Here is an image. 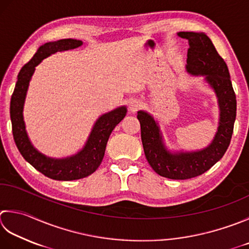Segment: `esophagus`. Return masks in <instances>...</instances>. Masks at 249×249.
I'll use <instances>...</instances> for the list:
<instances>
[{
    "mask_svg": "<svg viewBox=\"0 0 249 249\" xmlns=\"http://www.w3.org/2000/svg\"><path fill=\"white\" fill-rule=\"evenodd\" d=\"M140 102H138L137 100H134V101H131L130 102V105H129V108H130V110L131 111H137L139 108H140Z\"/></svg>",
    "mask_w": 249,
    "mask_h": 249,
    "instance_id": "esophagus-1",
    "label": "esophagus"
}]
</instances>
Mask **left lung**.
<instances>
[{
  "instance_id": "1",
  "label": "left lung",
  "mask_w": 249,
  "mask_h": 249,
  "mask_svg": "<svg viewBox=\"0 0 249 249\" xmlns=\"http://www.w3.org/2000/svg\"><path fill=\"white\" fill-rule=\"evenodd\" d=\"M180 37L187 38V70L194 75H205V80L216 92L220 122L213 142L196 152L170 153L164 147L162 135L152 116L139 111L141 140L150 166L160 176L184 180L197 177L213 166L230 144L236 118V97L232 87L227 63L219 55L206 34L196 32H179Z\"/></svg>"
}]
</instances>
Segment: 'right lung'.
<instances>
[{"instance_id": "obj_1", "label": "right lung", "mask_w": 249, "mask_h": 249, "mask_svg": "<svg viewBox=\"0 0 249 249\" xmlns=\"http://www.w3.org/2000/svg\"><path fill=\"white\" fill-rule=\"evenodd\" d=\"M83 42L79 40L65 38L57 42L46 43L38 48L32 59L27 62L19 72L16 86L12 95L11 108H9L14 140L23 159L44 176L55 180H62V181L85 178L99 167L105 157L107 142L112 130L126 115V108L122 107L100 116L91 130L85 147L71 158L61 160L46 158L33 148L26 133L22 110L29 82L31 80L36 67L51 53L58 51L72 50L81 46Z\"/></svg>"}]
</instances>
